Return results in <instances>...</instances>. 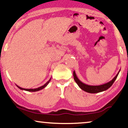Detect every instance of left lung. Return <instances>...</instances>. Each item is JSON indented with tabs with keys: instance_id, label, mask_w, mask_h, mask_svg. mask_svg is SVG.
<instances>
[{
	"instance_id": "8db88e82",
	"label": "left lung",
	"mask_w": 128,
	"mask_h": 128,
	"mask_svg": "<svg viewBox=\"0 0 128 128\" xmlns=\"http://www.w3.org/2000/svg\"><path fill=\"white\" fill-rule=\"evenodd\" d=\"M120 72V70L118 72V73H117V74L115 76V78H114L112 80H111V81L108 82V83H105L104 84H101L99 86H91L86 84L83 83V82L80 81V80L78 78V77H77L76 73H75V71H73V77H74V79L75 80V82H76V83L78 84V87H79L82 90H84V92H89V93H97V92H104V91H106L107 90V89L109 88L112 85V84L114 83V82H115V80H116Z\"/></svg>"
}]
</instances>
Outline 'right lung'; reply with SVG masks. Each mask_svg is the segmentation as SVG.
Returning a JSON list of instances; mask_svg holds the SVG:
<instances>
[{
  "label": "right lung",
  "instance_id": "1",
  "mask_svg": "<svg viewBox=\"0 0 128 128\" xmlns=\"http://www.w3.org/2000/svg\"><path fill=\"white\" fill-rule=\"evenodd\" d=\"M50 80H51V78H50V79L45 84H44L43 86H42L40 87H38V88H22V87H19L18 86H17V85H16V86H17V87H18V88L20 89V90L27 91V92H37V91L41 90H42V89H43L44 88H45V87H46V86L48 84V83H50Z\"/></svg>",
  "mask_w": 128,
  "mask_h": 128
}]
</instances>
